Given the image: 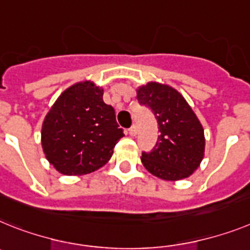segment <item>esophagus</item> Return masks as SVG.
I'll list each match as a JSON object with an SVG mask.
<instances>
[{
    "mask_svg": "<svg viewBox=\"0 0 250 250\" xmlns=\"http://www.w3.org/2000/svg\"><path fill=\"white\" fill-rule=\"evenodd\" d=\"M129 135L130 136H135L136 135V127L135 126H131L129 129Z\"/></svg>",
    "mask_w": 250,
    "mask_h": 250,
    "instance_id": "esophagus-1",
    "label": "esophagus"
}]
</instances>
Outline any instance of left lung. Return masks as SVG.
I'll return each instance as SVG.
<instances>
[{
  "label": "left lung",
  "instance_id": "obj_1",
  "mask_svg": "<svg viewBox=\"0 0 250 250\" xmlns=\"http://www.w3.org/2000/svg\"><path fill=\"white\" fill-rule=\"evenodd\" d=\"M136 99L153 111L161 133L153 150L142 154L143 166L164 181L191 176L204 159L205 134L188 102L176 88L159 82L138 87Z\"/></svg>",
  "mask_w": 250,
  "mask_h": 250
}]
</instances>
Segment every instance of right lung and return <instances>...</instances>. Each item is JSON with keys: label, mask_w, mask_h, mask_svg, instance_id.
<instances>
[{"label": "right lung", "mask_w": 250, "mask_h": 250, "mask_svg": "<svg viewBox=\"0 0 250 250\" xmlns=\"http://www.w3.org/2000/svg\"><path fill=\"white\" fill-rule=\"evenodd\" d=\"M104 89L91 81L74 83L61 93L42 126V146L59 173L82 176L110 161L124 136Z\"/></svg>", "instance_id": "right-lung-1"}]
</instances>
